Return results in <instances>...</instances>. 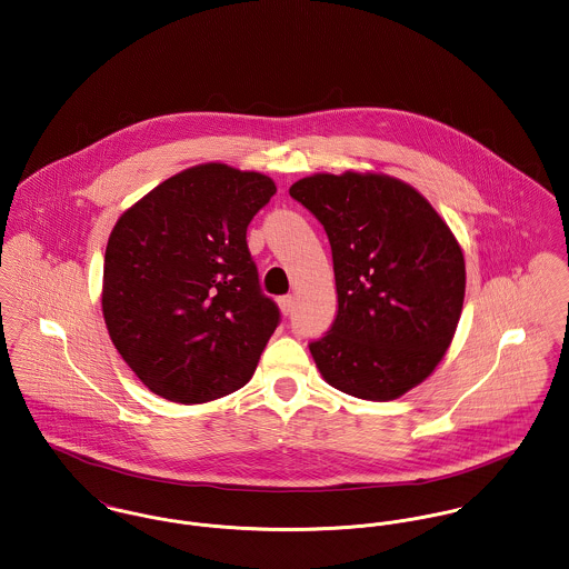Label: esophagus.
<instances>
[{
  "mask_svg": "<svg viewBox=\"0 0 569 569\" xmlns=\"http://www.w3.org/2000/svg\"><path fill=\"white\" fill-rule=\"evenodd\" d=\"M277 303L281 307V313H283V316H288V313H292V309H295V297H290V295L279 297V299H277Z\"/></svg>",
  "mask_w": 569,
  "mask_h": 569,
  "instance_id": "34e87169",
  "label": "esophagus"
}]
</instances>
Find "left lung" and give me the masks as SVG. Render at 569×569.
<instances>
[{"instance_id":"obj_1","label":"left lung","mask_w":569,"mask_h":569,"mask_svg":"<svg viewBox=\"0 0 569 569\" xmlns=\"http://www.w3.org/2000/svg\"><path fill=\"white\" fill-rule=\"evenodd\" d=\"M290 197L320 220L338 313L309 342L329 386L393 400L422 383L450 347L466 295L459 242L409 183L375 173L299 179Z\"/></svg>"}]
</instances>
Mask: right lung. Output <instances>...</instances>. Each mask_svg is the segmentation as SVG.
<instances>
[{
  "mask_svg": "<svg viewBox=\"0 0 569 569\" xmlns=\"http://www.w3.org/2000/svg\"><path fill=\"white\" fill-rule=\"evenodd\" d=\"M274 192L270 177L210 162L169 177L117 220L101 307L151 392L194 405L253 377L281 313L260 288L247 227Z\"/></svg>",
  "mask_w": 569,
  "mask_h": 569,
  "instance_id": "obj_1",
  "label": "right lung"
}]
</instances>
